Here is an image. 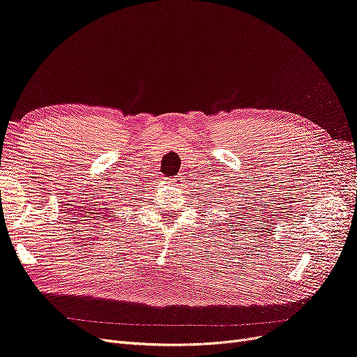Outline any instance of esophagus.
<instances>
[{
	"label": "esophagus",
	"mask_w": 357,
	"mask_h": 357,
	"mask_svg": "<svg viewBox=\"0 0 357 357\" xmlns=\"http://www.w3.org/2000/svg\"><path fill=\"white\" fill-rule=\"evenodd\" d=\"M181 181V176H175V178H166V182L167 183H170V185H174V183H176V182H179Z\"/></svg>",
	"instance_id": "esophagus-1"
}]
</instances>
